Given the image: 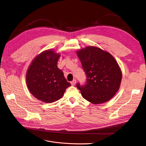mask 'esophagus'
<instances>
[{
    "mask_svg": "<svg viewBox=\"0 0 146 146\" xmlns=\"http://www.w3.org/2000/svg\"><path fill=\"white\" fill-rule=\"evenodd\" d=\"M76 83V79H74L73 81H72V82H70V84H71L72 86L75 85Z\"/></svg>",
    "mask_w": 146,
    "mask_h": 146,
    "instance_id": "34e87169",
    "label": "esophagus"
}]
</instances>
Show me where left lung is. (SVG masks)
<instances>
[{
    "mask_svg": "<svg viewBox=\"0 0 146 146\" xmlns=\"http://www.w3.org/2000/svg\"><path fill=\"white\" fill-rule=\"evenodd\" d=\"M87 76L84 86L77 87L83 98L94 104L110 100L120 86L122 72L114 57L96 46H87L76 52Z\"/></svg>",
    "mask_w": 146,
    "mask_h": 146,
    "instance_id": "obj_1",
    "label": "left lung"
}]
</instances>
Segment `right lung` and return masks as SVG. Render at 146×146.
<instances>
[{
	"instance_id": "right-lung-1",
	"label": "right lung",
	"mask_w": 146,
	"mask_h": 146,
	"mask_svg": "<svg viewBox=\"0 0 146 146\" xmlns=\"http://www.w3.org/2000/svg\"><path fill=\"white\" fill-rule=\"evenodd\" d=\"M60 56V53L52 49L44 50L35 57L27 70L28 90L43 103H51L59 100L71 85L57 67Z\"/></svg>"
}]
</instances>
